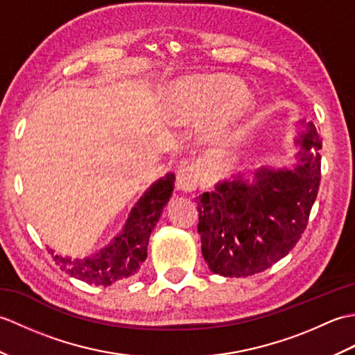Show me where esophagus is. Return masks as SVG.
<instances>
[{
	"instance_id": "1",
	"label": "esophagus",
	"mask_w": 355,
	"mask_h": 355,
	"mask_svg": "<svg viewBox=\"0 0 355 355\" xmlns=\"http://www.w3.org/2000/svg\"><path fill=\"white\" fill-rule=\"evenodd\" d=\"M198 186V175L197 171H195L192 166H183L177 171V178H175V187L177 191L183 193H191Z\"/></svg>"
}]
</instances>
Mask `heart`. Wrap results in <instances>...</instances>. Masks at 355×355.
Instances as JSON below:
<instances>
[{
    "label": "heart",
    "instance_id": "heart-1",
    "mask_svg": "<svg viewBox=\"0 0 355 355\" xmlns=\"http://www.w3.org/2000/svg\"><path fill=\"white\" fill-rule=\"evenodd\" d=\"M172 108L180 114L201 117L215 111L206 134L210 140H223L243 122L252 110L253 97L230 76H201L178 82L171 93Z\"/></svg>",
    "mask_w": 355,
    "mask_h": 355
}]
</instances>
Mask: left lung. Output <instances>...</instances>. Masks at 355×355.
<instances>
[{
    "label": "left lung",
    "mask_w": 355,
    "mask_h": 355,
    "mask_svg": "<svg viewBox=\"0 0 355 355\" xmlns=\"http://www.w3.org/2000/svg\"><path fill=\"white\" fill-rule=\"evenodd\" d=\"M294 139L293 168L253 169L218 182L197 198L201 252L209 268L225 277H245L270 268L302 236L320 184L322 139L315 126Z\"/></svg>",
    "instance_id": "1"
}]
</instances>
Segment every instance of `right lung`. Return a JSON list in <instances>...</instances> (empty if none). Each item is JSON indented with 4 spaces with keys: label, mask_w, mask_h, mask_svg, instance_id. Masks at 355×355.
I'll list each match as a JSON object with an SVG mask.
<instances>
[{
    "label": "right lung",
    "mask_w": 355,
    "mask_h": 355,
    "mask_svg": "<svg viewBox=\"0 0 355 355\" xmlns=\"http://www.w3.org/2000/svg\"><path fill=\"white\" fill-rule=\"evenodd\" d=\"M175 175L166 173L150 184L131 209L122 232L111 239L108 245L93 256L73 259L50 250L53 261L71 277L87 284L108 286L130 279L140 270L148 256V243L155 224L173 191Z\"/></svg>",
    "instance_id": "right-lung-1"
}]
</instances>
